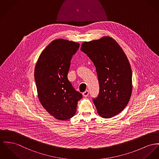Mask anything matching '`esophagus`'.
Instances as JSON below:
<instances>
[{
	"label": "esophagus",
	"mask_w": 159,
	"mask_h": 159,
	"mask_svg": "<svg viewBox=\"0 0 159 159\" xmlns=\"http://www.w3.org/2000/svg\"><path fill=\"white\" fill-rule=\"evenodd\" d=\"M83 96H84V97H87L88 96V94H89V91H88V90H86L85 92H84L83 93Z\"/></svg>",
	"instance_id": "1"
}]
</instances>
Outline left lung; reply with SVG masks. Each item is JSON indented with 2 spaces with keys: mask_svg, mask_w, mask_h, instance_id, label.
Wrapping results in <instances>:
<instances>
[{
  "mask_svg": "<svg viewBox=\"0 0 159 159\" xmlns=\"http://www.w3.org/2000/svg\"><path fill=\"white\" fill-rule=\"evenodd\" d=\"M80 49L96 66L100 93L93 102L98 115L105 119L117 115L128 103L133 91L132 71L126 54L109 36L84 42Z\"/></svg>",
  "mask_w": 159,
  "mask_h": 159,
  "instance_id": "1",
  "label": "left lung"
}]
</instances>
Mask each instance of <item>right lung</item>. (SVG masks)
Returning a JSON list of instances; mask_svg holds the SVG:
<instances>
[{
    "label": "right lung",
    "instance_id": "add662e5",
    "mask_svg": "<svg viewBox=\"0 0 159 159\" xmlns=\"http://www.w3.org/2000/svg\"><path fill=\"white\" fill-rule=\"evenodd\" d=\"M80 44L59 39L40 54L34 69L38 98L50 115L65 120L73 117L82 95L74 89L67 75L70 61Z\"/></svg>",
    "mask_w": 159,
    "mask_h": 159
}]
</instances>
